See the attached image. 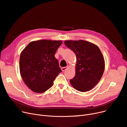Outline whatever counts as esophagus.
I'll use <instances>...</instances> for the list:
<instances>
[{
  "instance_id": "obj_1",
  "label": "esophagus",
  "mask_w": 127,
  "mask_h": 127,
  "mask_svg": "<svg viewBox=\"0 0 127 127\" xmlns=\"http://www.w3.org/2000/svg\"><path fill=\"white\" fill-rule=\"evenodd\" d=\"M68 67H63V68H62V71H64L66 70L67 69H68Z\"/></svg>"
}]
</instances>
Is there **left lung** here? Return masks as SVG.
Returning a JSON list of instances; mask_svg holds the SVG:
<instances>
[{"label":"left lung","mask_w":127,"mask_h":127,"mask_svg":"<svg viewBox=\"0 0 127 127\" xmlns=\"http://www.w3.org/2000/svg\"><path fill=\"white\" fill-rule=\"evenodd\" d=\"M64 44L77 57L75 75L70 80L72 87L80 92L92 89L98 82L105 69L104 57L98 47L83 40H65Z\"/></svg>","instance_id":"1"}]
</instances>
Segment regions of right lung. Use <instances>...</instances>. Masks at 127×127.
I'll return each mask as SVG.
<instances>
[{
    "label": "right lung",
    "instance_id": "1",
    "mask_svg": "<svg viewBox=\"0 0 127 127\" xmlns=\"http://www.w3.org/2000/svg\"><path fill=\"white\" fill-rule=\"evenodd\" d=\"M62 43V40H36L30 43L21 52L20 73L25 84L34 92L46 91L62 72L55 54Z\"/></svg>",
    "mask_w": 127,
    "mask_h": 127
}]
</instances>
